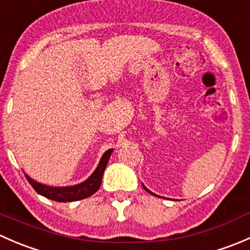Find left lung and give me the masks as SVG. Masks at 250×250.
I'll use <instances>...</instances> for the list:
<instances>
[{"mask_svg":"<svg viewBox=\"0 0 250 250\" xmlns=\"http://www.w3.org/2000/svg\"><path fill=\"white\" fill-rule=\"evenodd\" d=\"M143 188H145V190H146V191H147V192H150V193H151V195H153V193H152V192H151V191H148V190H147V188H145V186H144V185H143Z\"/></svg>","mask_w":250,"mask_h":250,"instance_id":"left-lung-1","label":"left lung"}]
</instances>
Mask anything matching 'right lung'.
I'll use <instances>...</instances> for the list:
<instances>
[{
    "label": "right lung",
    "instance_id": "add662e5",
    "mask_svg": "<svg viewBox=\"0 0 250 250\" xmlns=\"http://www.w3.org/2000/svg\"><path fill=\"white\" fill-rule=\"evenodd\" d=\"M111 152H112V148L107 150L103 155L102 160H100L99 165H98L94 173L87 180L75 186H69V188H52V186L42 185V184L32 180L27 175L25 176H26L30 185L34 188V190L37 193L43 196V197L57 201V202H74V201H80L83 200V198L89 197V196H92L93 193H95L99 190L100 185H102L103 174H104L105 168H106L107 162H109Z\"/></svg>",
    "mask_w": 250,
    "mask_h": 250
}]
</instances>
